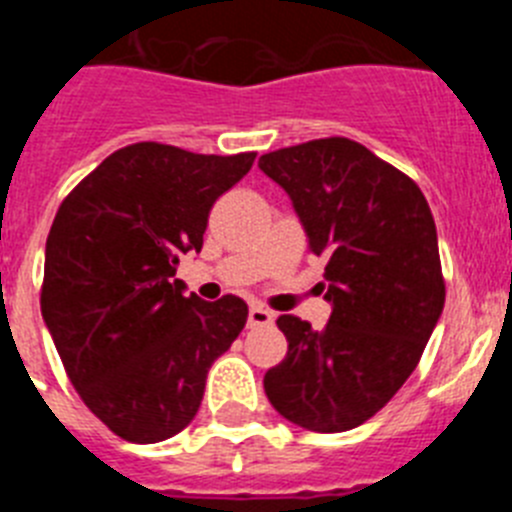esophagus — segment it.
<instances>
[{
  "label": "esophagus",
  "instance_id": "1",
  "mask_svg": "<svg viewBox=\"0 0 512 512\" xmlns=\"http://www.w3.org/2000/svg\"><path fill=\"white\" fill-rule=\"evenodd\" d=\"M274 323V312L266 310L261 305H253L248 310V328H266V325Z\"/></svg>",
  "mask_w": 512,
  "mask_h": 512
}]
</instances>
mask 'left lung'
Masks as SVG:
<instances>
[{
	"label": "left lung",
	"mask_w": 512,
	"mask_h": 512,
	"mask_svg": "<svg viewBox=\"0 0 512 512\" xmlns=\"http://www.w3.org/2000/svg\"><path fill=\"white\" fill-rule=\"evenodd\" d=\"M259 166L295 205L333 302L323 330L279 315L289 346L266 372V397L307 431H351L395 397L441 318L431 207L408 174L338 135L264 153Z\"/></svg>",
	"instance_id": "1"
}]
</instances>
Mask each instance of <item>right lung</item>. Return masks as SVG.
<instances>
[{"label": "right lung", "instance_id": "obj_1", "mask_svg": "<svg viewBox=\"0 0 512 512\" xmlns=\"http://www.w3.org/2000/svg\"><path fill=\"white\" fill-rule=\"evenodd\" d=\"M253 158L133 143L104 158L58 207L40 312L74 390L125 441L184 431L212 361L246 325L241 297L184 295L174 274L184 253L200 251L212 205Z\"/></svg>", "mask_w": 512, "mask_h": 512}]
</instances>
